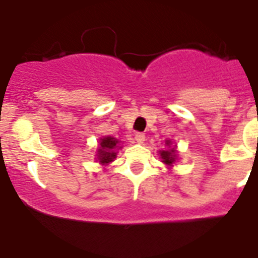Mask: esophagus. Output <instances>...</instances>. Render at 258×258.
I'll return each mask as SVG.
<instances>
[{"label":"esophagus","mask_w":258,"mask_h":258,"mask_svg":"<svg viewBox=\"0 0 258 258\" xmlns=\"http://www.w3.org/2000/svg\"><path fill=\"white\" fill-rule=\"evenodd\" d=\"M135 140H136V143L143 144L145 141V135L143 132H138V134L135 135Z\"/></svg>","instance_id":"esophagus-1"}]
</instances>
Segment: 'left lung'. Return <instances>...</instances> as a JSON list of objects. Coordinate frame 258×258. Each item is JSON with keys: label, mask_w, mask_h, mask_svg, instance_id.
Segmentation results:
<instances>
[{"label": "left lung", "mask_w": 258, "mask_h": 258, "mask_svg": "<svg viewBox=\"0 0 258 258\" xmlns=\"http://www.w3.org/2000/svg\"><path fill=\"white\" fill-rule=\"evenodd\" d=\"M167 145H169V143H167ZM161 157L162 159H163V162L166 164H168V166H171V164L175 162V149H171V150H163V152H161Z\"/></svg>", "instance_id": "obj_1"}]
</instances>
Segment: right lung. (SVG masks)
Returning a JSON list of instances; mask_svg holds the SVG:
<instances>
[{"mask_svg":"<svg viewBox=\"0 0 258 258\" xmlns=\"http://www.w3.org/2000/svg\"><path fill=\"white\" fill-rule=\"evenodd\" d=\"M117 144L118 141L115 140V139L110 138V136L101 139L100 149H99V157H97L99 158V162H100L101 164H106L114 159L115 155H117V153L114 152V150L117 149Z\"/></svg>","mask_w":258,"mask_h":258,"instance_id":"obj_1","label":"right lung"}]
</instances>
